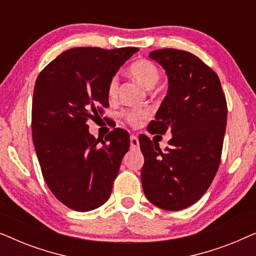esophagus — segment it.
Masks as SVG:
<instances>
[{
	"label": "esophagus",
	"mask_w": 256,
	"mask_h": 256,
	"mask_svg": "<svg viewBox=\"0 0 256 256\" xmlns=\"http://www.w3.org/2000/svg\"><path fill=\"white\" fill-rule=\"evenodd\" d=\"M130 148L134 150H138L140 148V142H138V136H135V135L130 136Z\"/></svg>",
	"instance_id": "esophagus-1"
}]
</instances>
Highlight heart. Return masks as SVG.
I'll use <instances>...</instances> for the list:
<instances>
[{
  "instance_id": "1",
  "label": "heart",
  "mask_w": 256,
  "mask_h": 256,
  "mask_svg": "<svg viewBox=\"0 0 256 256\" xmlns=\"http://www.w3.org/2000/svg\"><path fill=\"white\" fill-rule=\"evenodd\" d=\"M128 73L146 88H152L160 78V68L148 59H138L132 62L128 68ZM118 88V78L113 76L107 86V94L110 99L116 96ZM150 112L146 108H132V110H124L121 112V116L124 118V121L134 127L148 118Z\"/></svg>"
}]
</instances>
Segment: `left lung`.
<instances>
[{
  "mask_svg": "<svg viewBox=\"0 0 256 256\" xmlns=\"http://www.w3.org/2000/svg\"><path fill=\"white\" fill-rule=\"evenodd\" d=\"M149 57L160 62L169 90L149 124L150 134H172L162 152L140 136L146 197L168 211L186 208L202 197L218 171L227 122V104L219 76L197 56L160 48Z\"/></svg>",
  "mask_w": 256,
  "mask_h": 256,
  "instance_id": "left-lung-1",
  "label": "left lung"
}]
</instances>
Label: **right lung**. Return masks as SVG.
Instances as JSON below:
<instances>
[{"mask_svg":"<svg viewBox=\"0 0 256 256\" xmlns=\"http://www.w3.org/2000/svg\"><path fill=\"white\" fill-rule=\"evenodd\" d=\"M138 51L70 48L37 76L31 113L34 149L48 188L74 211H92L108 200L130 146L129 134L120 128L100 144L87 121L110 106L108 82Z\"/></svg>","mask_w":256,"mask_h":256,"instance_id":"add662e5","label":"right lung"}]
</instances>
